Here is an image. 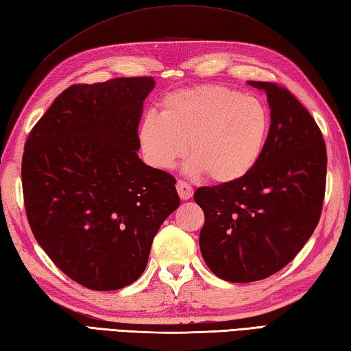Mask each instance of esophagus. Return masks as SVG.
I'll list each match as a JSON object with an SVG mask.
<instances>
[{
  "label": "esophagus",
  "instance_id": "esophagus-1",
  "mask_svg": "<svg viewBox=\"0 0 351 351\" xmlns=\"http://www.w3.org/2000/svg\"><path fill=\"white\" fill-rule=\"evenodd\" d=\"M177 193H179L180 199L188 200V199L193 197L194 189H193L191 185H189V183L183 182V180H179V182H177Z\"/></svg>",
  "mask_w": 351,
  "mask_h": 351
}]
</instances>
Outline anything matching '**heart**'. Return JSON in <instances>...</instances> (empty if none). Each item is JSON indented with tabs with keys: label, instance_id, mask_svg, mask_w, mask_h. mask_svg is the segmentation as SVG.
I'll use <instances>...</instances> for the list:
<instances>
[{
	"label": "heart",
	"instance_id": "b5f03b06",
	"mask_svg": "<svg viewBox=\"0 0 351 351\" xmlns=\"http://www.w3.org/2000/svg\"><path fill=\"white\" fill-rule=\"evenodd\" d=\"M160 114L141 120L138 137L146 158L169 169L189 151L191 176L208 174L230 183L253 171L265 149L268 109L259 98L220 84L174 90L162 100Z\"/></svg>",
	"mask_w": 351,
	"mask_h": 351
}]
</instances>
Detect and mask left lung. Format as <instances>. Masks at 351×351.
Wrapping results in <instances>:
<instances>
[{"instance_id":"left-lung-1","label":"left lung","mask_w":351,"mask_h":351,"mask_svg":"<svg viewBox=\"0 0 351 351\" xmlns=\"http://www.w3.org/2000/svg\"><path fill=\"white\" fill-rule=\"evenodd\" d=\"M271 109L265 149L236 182L195 189L205 214L204 261L217 278L245 284L288 265L319 223L327 179V147L302 103L279 83L250 82Z\"/></svg>"}]
</instances>
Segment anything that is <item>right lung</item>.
I'll use <instances>...</instances> for the list:
<instances>
[{
    "mask_svg": "<svg viewBox=\"0 0 351 351\" xmlns=\"http://www.w3.org/2000/svg\"><path fill=\"white\" fill-rule=\"evenodd\" d=\"M152 77L72 84L24 145L21 180L36 242L66 276L97 291L145 271L160 225L180 205L176 179L137 156Z\"/></svg>",
    "mask_w": 351,
    "mask_h": 351,
    "instance_id": "obj_1",
    "label": "right lung"
}]
</instances>
